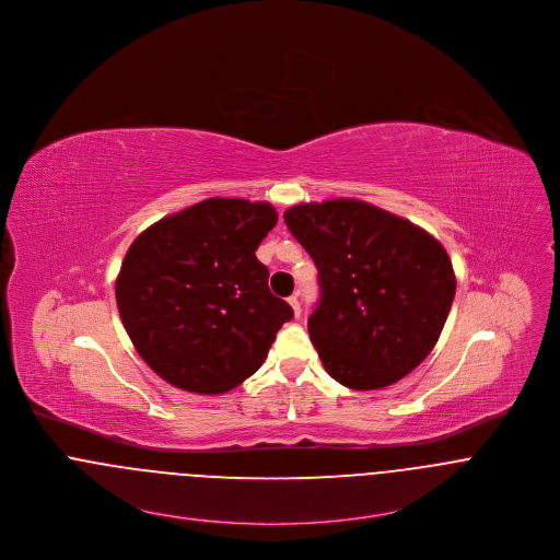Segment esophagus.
I'll return each mask as SVG.
<instances>
[{
	"label": "esophagus",
	"mask_w": 560,
	"mask_h": 560,
	"mask_svg": "<svg viewBox=\"0 0 560 560\" xmlns=\"http://www.w3.org/2000/svg\"><path fill=\"white\" fill-rule=\"evenodd\" d=\"M289 304L293 307V312H295V316H300L302 314V304H300V300H298V295H293V298H289Z\"/></svg>",
	"instance_id": "esophagus-1"
}]
</instances>
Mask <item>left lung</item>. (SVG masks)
<instances>
[{
    "instance_id": "1",
    "label": "left lung",
    "mask_w": 560,
    "mask_h": 560,
    "mask_svg": "<svg viewBox=\"0 0 560 560\" xmlns=\"http://www.w3.org/2000/svg\"><path fill=\"white\" fill-rule=\"evenodd\" d=\"M284 222L318 269L307 334L331 378L381 389L430 355L456 295L439 240L357 199L295 205Z\"/></svg>"
}]
</instances>
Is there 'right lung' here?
<instances>
[{"instance_id": "add662e5", "label": "right lung", "mask_w": 560, "mask_h": 560, "mask_svg": "<svg viewBox=\"0 0 560 560\" xmlns=\"http://www.w3.org/2000/svg\"><path fill=\"white\" fill-rule=\"evenodd\" d=\"M276 222L269 203L207 199L132 242L115 300L135 349L166 383L211 396L260 368L293 318L255 255Z\"/></svg>"}]
</instances>
